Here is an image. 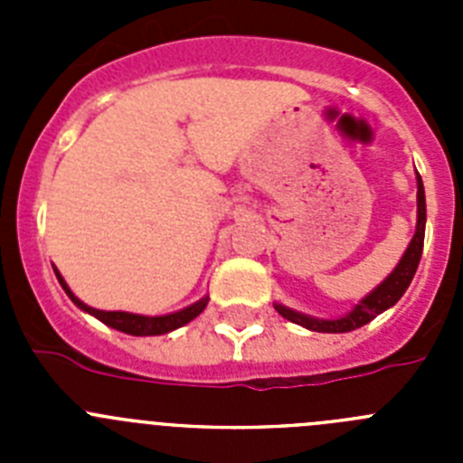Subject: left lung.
Masks as SVG:
<instances>
[{
	"mask_svg": "<svg viewBox=\"0 0 463 463\" xmlns=\"http://www.w3.org/2000/svg\"><path fill=\"white\" fill-rule=\"evenodd\" d=\"M424 222H427V206H424V185L422 178L417 174V229L415 236H412L411 245H408L406 255L401 257L399 267L387 276V280L383 285L373 289L366 298H362L357 306H354L353 313H347L341 320H315L308 315L294 313V310L285 308V306H276L278 313L285 317V320L294 322V325H301L310 331H325V334H343V331H353L359 326L369 325L373 317H378L383 310H387L390 306H394L403 292L411 285L412 276L417 271V264H420V257H422L424 248Z\"/></svg>",
	"mask_w": 463,
	"mask_h": 463,
	"instance_id": "left-lung-1",
	"label": "left lung"
}]
</instances>
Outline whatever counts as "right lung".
<instances>
[{"label":"right lung","mask_w":463,"mask_h":463,"mask_svg":"<svg viewBox=\"0 0 463 463\" xmlns=\"http://www.w3.org/2000/svg\"><path fill=\"white\" fill-rule=\"evenodd\" d=\"M57 280H60V285H62L64 292L69 294V298H71L73 304L79 306V308H83L85 313L94 315V317L104 322V325L113 326V329H118V331H125V334H132V336H159V334H166V331L178 329V326H183V325H187L190 320H194L196 315L202 313L208 304V298H202V301L192 304L190 308L178 310V313H171V315H162V317H146V315L122 313V310H97V308H90V306H85L80 298L73 297L71 289L67 288V282L62 280V276H60V273H57Z\"/></svg>","instance_id":"1"}]
</instances>
